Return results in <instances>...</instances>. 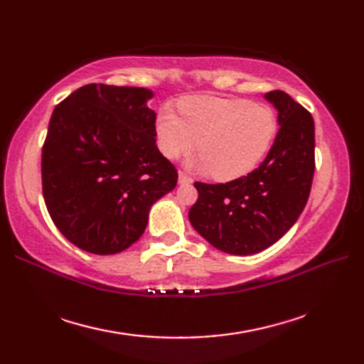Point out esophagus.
I'll use <instances>...</instances> for the list:
<instances>
[{
    "label": "esophagus",
    "instance_id": "obj_1",
    "mask_svg": "<svg viewBox=\"0 0 364 364\" xmlns=\"http://www.w3.org/2000/svg\"><path fill=\"white\" fill-rule=\"evenodd\" d=\"M178 183H180V184H191L192 178L188 173L180 172V175H178Z\"/></svg>",
    "mask_w": 364,
    "mask_h": 364
}]
</instances>
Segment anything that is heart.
Masks as SVG:
<instances>
[{"instance_id": "b5f03b06", "label": "heart", "mask_w": 364, "mask_h": 364, "mask_svg": "<svg viewBox=\"0 0 364 364\" xmlns=\"http://www.w3.org/2000/svg\"><path fill=\"white\" fill-rule=\"evenodd\" d=\"M180 112L170 107L159 112V150L175 159L198 146V168L220 181L237 180L257 168L278 133L272 107L242 98L191 97L180 103Z\"/></svg>"}]
</instances>
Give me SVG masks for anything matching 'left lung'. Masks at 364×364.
<instances>
[{"mask_svg":"<svg viewBox=\"0 0 364 364\" xmlns=\"http://www.w3.org/2000/svg\"><path fill=\"white\" fill-rule=\"evenodd\" d=\"M278 111V129L266 159L228 183L196 181L189 220L208 242L225 253L253 255L275 244L310 197L314 175V120L283 90L264 95Z\"/></svg>","mask_w":364,"mask_h":364,"instance_id":"1","label":"left lung"}]
</instances>
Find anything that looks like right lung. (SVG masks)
I'll use <instances>...</instances> for the list:
<instances>
[{
    "label": "right lung",
    "mask_w": 364,
    "mask_h": 364,
    "mask_svg": "<svg viewBox=\"0 0 364 364\" xmlns=\"http://www.w3.org/2000/svg\"><path fill=\"white\" fill-rule=\"evenodd\" d=\"M153 97L144 87L87 84L51 114L42 149V191L54 225L73 245L114 255L145 231L151 205L178 170L156 146Z\"/></svg>",
    "instance_id": "add662e5"
}]
</instances>
